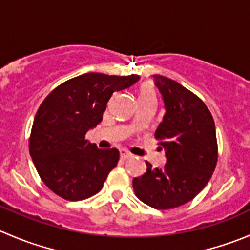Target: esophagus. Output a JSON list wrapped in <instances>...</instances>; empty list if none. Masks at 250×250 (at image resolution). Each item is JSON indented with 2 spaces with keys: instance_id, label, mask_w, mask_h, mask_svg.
I'll return each mask as SVG.
<instances>
[{
  "instance_id": "34e87169",
  "label": "esophagus",
  "mask_w": 250,
  "mask_h": 250,
  "mask_svg": "<svg viewBox=\"0 0 250 250\" xmlns=\"http://www.w3.org/2000/svg\"><path fill=\"white\" fill-rule=\"evenodd\" d=\"M120 155H121V159H122V160H128V159H130V157H132V155H130L128 151H125V150H121Z\"/></svg>"
}]
</instances>
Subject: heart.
<instances>
[{"label": "heart", "instance_id": "obj_1", "mask_svg": "<svg viewBox=\"0 0 250 250\" xmlns=\"http://www.w3.org/2000/svg\"><path fill=\"white\" fill-rule=\"evenodd\" d=\"M139 100H155L156 101V90L150 84H144L139 89Z\"/></svg>", "mask_w": 250, "mask_h": 250}]
</instances>
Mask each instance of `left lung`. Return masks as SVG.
Instances as JSON below:
<instances>
[{"instance_id": "left-lung-1", "label": "left lung", "mask_w": 250, "mask_h": 250, "mask_svg": "<svg viewBox=\"0 0 250 250\" xmlns=\"http://www.w3.org/2000/svg\"><path fill=\"white\" fill-rule=\"evenodd\" d=\"M152 77L166 108L155 139L167 162L164 168L146 162V172L133 179V189L149 207L168 210L194 199L211 178L219 156L216 129L202 99L167 77Z\"/></svg>"}]
</instances>
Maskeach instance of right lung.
Returning <instances> with one entry per match:
<instances>
[{"mask_svg":"<svg viewBox=\"0 0 250 250\" xmlns=\"http://www.w3.org/2000/svg\"><path fill=\"white\" fill-rule=\"evenodd\" d=\"M139 76L85 73L60 84L41 103L31 127L29 152L41 181L69 202L99 193L117 166V149H98L85 139L103 121L113 91L129 88Z\"/></svg>","mask_w":250,"mask_h":250,"instance_id":"right-lung-1","label":"right lung"}]
</instances>
